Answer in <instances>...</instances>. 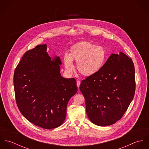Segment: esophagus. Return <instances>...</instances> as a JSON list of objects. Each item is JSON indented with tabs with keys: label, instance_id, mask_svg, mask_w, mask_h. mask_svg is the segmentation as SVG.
Wrapping results in <instances>:
<instances>
[{
	"label": "esophagus",
	"instance_id": "34e87169",
	"mask_svg": "<svg viewBox=\"0 0 149 149\" xmlns=\"http://www.w3.org/2000/svg\"><path fill=\"white\" fill-rule=\"evenodd\" d=\"M80 85V81L77 80V86L78 87H79Z\"/></svg>",
	"mask_w": 149,
	"mask_h": 149
}]
</instances>
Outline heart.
Listing matches in <instances>:
<instances>
[{
    "label": "heart",
    "instance_id": "obj_1",
    "mask_svg": "<svg viewBox=\"0 0 149 149\" xmlns=\"http://www.w3.org/2000/svg\"><path fill=\"white\" fill-rule=\"evenodd\" d=\"M107 57V50L103 46L82 41L74 44L70 48L69 54L64 55V65L65 69L70 72L73 69L72 61H76L79 72L85 76H90L103 68Z\"/></svg>",
    "mask_w": 149,
    "mask_h": 149
}]
</instances>
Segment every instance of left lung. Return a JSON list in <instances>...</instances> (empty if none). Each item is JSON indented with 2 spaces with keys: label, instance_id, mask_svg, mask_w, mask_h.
<instances>
[{
  "label": "left lung",
  "instance_id": "1",
  "mask_svg": "<svg viewBox=\"0 0 149 149\" xmlns=\"http://www.w3.org/2000/svg\"><path fill=\"white\" fill-rule=\"evenodd\" d=\"M89 120L99 126L120 120L132 102L135 91V69L125 54H112L103 68L87 77L80 86Z\"/></svg>",
  "mask_w": 149,
  "mask_h": 149
}]
</instances>
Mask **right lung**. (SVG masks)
Segmentation results:
<instances>
[{"mask_svg":"<svg viewBox=\"0 0 149 149\" xmlns=\"http://www.w3.org/2000/svg\"><path fill=\"white\" fill-rule=\"evenodd\" d=\"M46 44L27 51L17 66L14 85L17 106L23 116L37 126L52 129L65 120L69 99L77 92L74 79L60 73L59 57L52 61Z\"/></svg>","mask_w":149,"mask_h":149,"instance_id":"right-lung-1","label":"right lung"}]
</instances>
